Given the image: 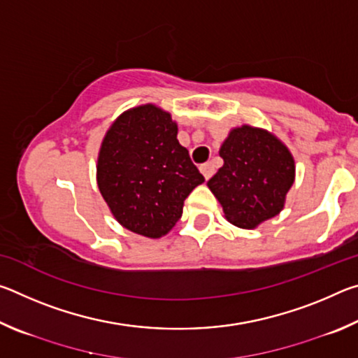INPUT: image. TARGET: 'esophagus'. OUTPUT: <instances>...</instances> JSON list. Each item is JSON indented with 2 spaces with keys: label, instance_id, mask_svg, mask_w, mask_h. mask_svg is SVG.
Wrapping results in <instances>:
<instances>
[{
  "label": "esophagus",
  "instance_id": "obj_1",
  "mask_svg": "<svg viewBox=\"0 0 358 358\" xmlns=\"http://www.w3.org/2000/svg\"><path fill=\"white\" fill-rule=\"evenodd\" d=\"M199 169H201V172H202V175L205 177V180H208L211 175L215 173V166L211 164V162H205V164H202Z\"/></svg>",
  "mask_w": 358,
  "mask_h": 358
}]
</instances>
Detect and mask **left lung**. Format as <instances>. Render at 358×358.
<instances>
[{
  "label": "left lung",
  "instance_id": "obj_1",
  "mask_svg": "<svg viewBox=\"0 0 358 358\" xmlns=\"http://www.w3.org/2000/svg\"><path fill=\"white\" fill-rule=\"evenodd\" d=\"M222 167L207 186L224 217L240 229H256L281 213L295 181V161L273 132L241 124L230 129L220 148Z\"/></svg>",
  "mask_w": 358,
  "mask_h": 358
}]
</instances>
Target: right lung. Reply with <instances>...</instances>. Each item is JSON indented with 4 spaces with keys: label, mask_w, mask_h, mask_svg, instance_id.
Returning a JSON list of instances; mask_svg holds the SVG:
<instances>
[{
    "label": "right lung",
    "mask_w": 358,
    "mask_h": 358,
    "mask_svg": "<svg viewBox=\"0 0 358 358\" xmlns=\"http://www.w3.org/2000/svg\"><path fill=\"white\" fill-rule=\"evenodd\" d=\"M178 124L155 104L128 108L102 138L96 181L121 226L161 238L183 213L185 199L205 178L181 147Z\"/></svg>",
    "instance_id": "right-lung-1"
}]
</instances>
